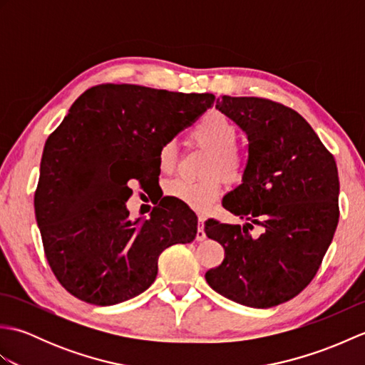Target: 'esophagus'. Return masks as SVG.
I'll return each instance as SVG.
<instances>
[{
	"label": "esophagus",
	"instance_id": "esophagus-1",
	"mask_svg": "<svg viewBox=\"0 0 365 365\" xmlns=\"http://www.w3.org/2000/svg\"><path fill=\"white\" fill-rule=\"evenodd\" d=\"M204 222H205L204 218H199V221H197V234H196L197 242H204V240L207 238L205 232H204Z\"/></svg>",
	"mask_w": 365,
	"mask_h": 365
}]
</instances>
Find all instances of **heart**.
Returning a JSON list of instances; mask_svg holds the SVG:
<instances>
[{
    "instance_id": "heart-1",
    "label": "heart",
    "mask_w": 365,
    "mask_h": 365,
    "mask_svg": "<svg viewBox=\"0 0 365 365\" xmlns=\"http://www.w3.org/2000/svg\"><path fill=\"white\" fill-rule=\"evenodd\" d=\"M191 138L199 147L208 150L202 180H185L174 178L166 185L168 196L175 197L195 212L205 213L220 197L222 183L221 178L212 175L220 174L230 183L242 182L245 177L247 158L245 152L235 144L237 127L226 114L218 110L207 111L197 120L191 131ZM177 163L175 141H166L158 149V166L161 170H173Z\"/></svg>"
}]
</instances>
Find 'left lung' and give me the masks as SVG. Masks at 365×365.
Segmentation results:
<instances>
[{
	"instance_id": "obj_1",
	"label": "left lung",
	"mask_w": 365,
	"mask_h": 365,
	"mask_svg": "<svg viewBox=\"0 0 365 365\" xmlns=\"http://www.w3.org/2000/svg\"><path fill=\"white\" fill-rule=\"evenodd\" d=\"M220 110L247 135L242 185L222 199L226 210L246 220H208L205 234L224 247L208 285L247 307L268 309L311 284L339 222L336 160L306 119L292 108L259 97L216 100ZM262 227L259 237L249 229Z\"/></svg>"
}]
</instances>
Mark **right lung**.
I'll list each match as a JSON object with an SVG mask.
<instances>
[{
    "mask_svg": "<svg viewBox=\"0 0 365 365\" xmlns=\"http://www.w3.org/2000/svg\"><path fill=\"white\" fill-rule=\"evenodd\" d=\"M213 94L98 84L48 136L34 195L43 251L59 284L113 306L149 289L166 247L191 243L197 221L168 204L130 220L128 183L160 175L158 149L191 125Z\"/></svg>",
    "mask_w": 365,
    "mask_h": 365,
    "instance_id": "add662e5",
    "label": "right lung"
}]
</instances>
